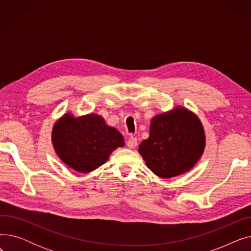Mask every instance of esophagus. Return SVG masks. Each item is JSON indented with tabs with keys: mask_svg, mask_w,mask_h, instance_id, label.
Masks as SVG:
<instances>
[{
	"mask_svg": "<svg viewBox=\"0 0 251 251\" xmlns=\"http://www.w3.org/2000/svg\"><path fill=\"white\" fill-rule=\"evenodd\" d=\"M137 146V138L136 137H130L127 141V147L129 149H135Z\"/></svg>",
	"mask_w": 251,
	"mask_h": 251,
	"instance_id": "esophagus-1",
	"label": "esophagus"
}]
</instances>
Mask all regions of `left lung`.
<instances>
[{
	"label": "left lung",
	"instance_id": "1",
	"mask_svg": "<svg viewBox=\"0 0 251 251\" xmlns=\"http://www.w3.org/2000/svg\"><path fill=\"white\" fill-rule=\"evenodd\" d=\"M205 148L203 126L194 113L177 107L151 119L150 137L138 151L149 169L161 178H172L191 170Z\"/></svg>",
	"mask_w": 251,
	"mask_h": 251
}]
</instances>
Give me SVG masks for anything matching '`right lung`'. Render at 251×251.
Listing matches in <instances>:
<instances>
[{"label":"right lung","mask_w":251,"mask_h":251,"mask_svg":"<svg viewBox=\"0 0 251 251\" xmlns=\"http://www.w3.org/2000/svg\"><path fill=\"white\" fill-rule=\"evenodd\" d=\"M51 142L60 160L80 173H89L108 161L110 154L124 147L119 131L105 124L98 114L74 117L67 113L55 123Z\"/></svg>","instance_id":"obj_1"}]
</instances>
